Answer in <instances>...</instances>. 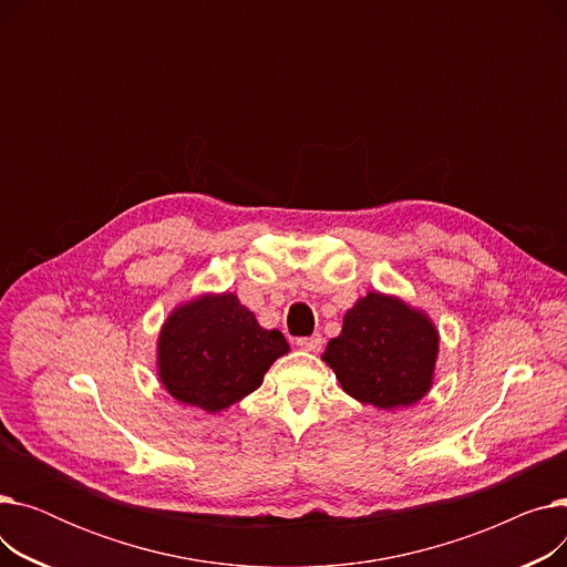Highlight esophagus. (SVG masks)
<instances>
[{"label": "esophagus", "mask_w": 567, "mask_h": 567, "mask_svg": "<svg viewBox=\"0 0 567 567\" xmlns=\"http://www.w3.org/2000/svg\"><path fill=\"white\" fill-rule=\"evenodd\" d=\"M296 344H299L306 351H319L321 344H323V338L319 333H315L310 338H299V340H296Z\"/></svg>", "instance_id": "esophagus-1"}]
</instances>
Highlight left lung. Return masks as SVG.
Listing matches in <instances>:
<instances>
[{
  "label": "left lung",
  "instance_id": "left-lung-1",
  "mask_svg": "<svg viewBox=\"0 0 567 567\" xmlns=\"http://www.w3.org/2000/svg\"><path fill=\"white\" fill-rule=\"evenodd\" d=\"M439 351L434 323L393 296L370 291L323 351L351 398L377 409L419 402L432 385Z\"/></svg>",
  "mask_w": 567,
  "mask_h": 567
}]
</instances>
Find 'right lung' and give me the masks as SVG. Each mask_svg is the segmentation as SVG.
<instances>
[{"label":"right lung","instance_id":"right-lung-1","mask_svg":"<svg viewBox=\"0 0 567 567\" xmlns=\"http://www.w3.org/2000/svg\"><path fill=\"white\" fill-rule=\"evenodd\" d=\"M289 351L234 293H208L176 308L158 338V374L178 402L208 413L257 391L266 370Z\"/></svg>","mask_w":567,"mask_h":567}]
</instances>
